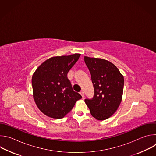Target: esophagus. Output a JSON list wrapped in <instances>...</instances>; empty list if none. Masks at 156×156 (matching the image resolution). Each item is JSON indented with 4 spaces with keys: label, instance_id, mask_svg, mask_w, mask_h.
<instances>
[{
    "label": "esophagus",
    "instance_id": "1",
    "mask_svg": "<svg viewBox=\"0 0 156 156\" xmlns=\"http://www.w3.org/2000/svg\"><path fill=\"white\" fill-rule=\"evenodd\" d=\"M80 94H81V96H82V98H84V92H83V91H80Z\"/></svg>",
    "mask_w": 156,
    "mask_h": 156
}]
</instances>
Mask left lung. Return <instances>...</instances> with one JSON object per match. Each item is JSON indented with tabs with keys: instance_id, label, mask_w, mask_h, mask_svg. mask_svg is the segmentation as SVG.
<instances>
[{
	"instance_id": "obj_1",
	"label": "left lung",
	"mask_w": 156,
	"mask_h": 156,
	"mask_svg": "<svg viewBox=\"0 0 156 156\" xmlns=\"http://www.w3.org/2000/svg\"><path fill=\"white\" fill-rule=\"evenodd\" d=\"M90 72L94 94L85 99L91 114L98 120L112 116L119 107L123 95L124 78L117 66L108 60L84 56Z\"/></svg>"
}]
</instances>
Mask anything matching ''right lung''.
Here are the masks:
<instances>
[{"label":"right lung","instance_id":"add662e5","mask_svg":"<svg viewBox=\"0 0 156 156\" xmlns=\"http://www.w3.org/2000/svg\"><path fill=\"white\" fill-rule=\"evenodd\" d=\"M81 54L51 57L44 62L32 76L33 98L46 115L59 119L64 117L81 96L74 91L67 73Z\"/></svg>","mask_w":156,"mask_h":156}]
</instances>
